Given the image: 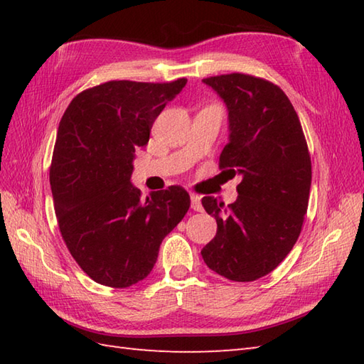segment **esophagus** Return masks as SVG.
I'll list each match as a JSON object with an SVG mask.
<instances>
[{"label": "esophagus", "mask_w": 364, "mask_h": 364, "mask_svg": "<svg viewBox=\"0 0 364 364\" xmlns=\"http://www.w3.org/2000/svg\"><path fill=\"white\" fill-rule=\"evenodd\" d=\"M191 206H192V210H194V211H202L203 210L202 202H200V197L196 196V194L191 196Z\"/></svg>", "instance_id": "1"}]
</instances>
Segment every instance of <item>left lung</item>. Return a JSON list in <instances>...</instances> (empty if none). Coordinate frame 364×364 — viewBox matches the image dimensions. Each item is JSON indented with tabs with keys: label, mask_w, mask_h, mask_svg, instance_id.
Listing matches in <instances>:
<instances>
[{
	"label": "left lung",
	"mask_w": 364,
	"mask_h": 364,
	"mask_svg": "<svg viewBox=\"0 0 364 364\" xmlns=\"http://www.w3.org/2000/svg\"><path fill=\"white\" fill-rule=\"evenodd\" d=\"M203 82L228 109L230 137L219 167L242 181L228 206L202 198L218 222L202 257L228 280L253 282L272 272L297 242L310 198V151L299 115L277 84L244 73Z\"/></svg>",
	"instance_id": "8db88e82"
}]
</instances>
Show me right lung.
Returning <instances> with one entry per match:
<instances>
[{
  "label": "right lung",
  "mask_w": 364,
  "mask_h": 364,
  "mask_svg": "<svg viewBox=\"0 0 364 364\" xmlns=\"http://www.w3.org/2000/svg\"><path fill=\"white\" fill-rule=\"evenodd\" d=\"M186 82L107 81L76 95L60 119L50 167L54 211L67 249L100 284L144 280L162 239L189 210L181 186L144 202L131 184L136 150Z\"/></svg>",
  "instance_id": "right-lung-1"
}]
</instances>
